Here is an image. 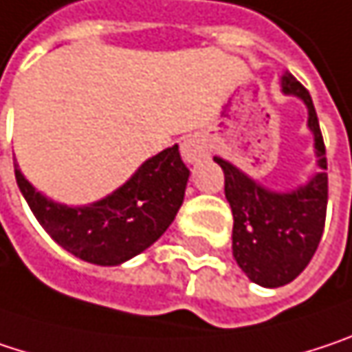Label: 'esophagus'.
I'll use <instances>...</instances> for the list:
<instances>
[{"instance_id": "esophagus-1", "label": "esophagus", "mask_w": 352, "mask_h": 352, "mask_svg": "<svg viewBox=\"0 0 352 352\" xmlns=\"http://www.w3.org/2000/svg\"><path fill=\"white\" fill-rule=\"evenodd\" d=\"M180 150H182V155H184V160H186L188 164H197V162H200V160L206 155L204 146L198 142L197 138H186V140L182 142Z\"/></svg>"}]
</instances>
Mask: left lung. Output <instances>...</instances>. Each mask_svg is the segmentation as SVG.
<instances>
[{
	"mask_svg": "<svg viewBox=\"0 0 352 352\" xmlns=\"http://www.w3.org/2000/svg\"><path fill=\"white\" fill-rule=\"evenodd\" d=\"M284 93L298 95L308 107L320 172L294 192H270L229 162L214 157L225 174V197L233 210V255L247 278L259 286L280 287L296 280L314 257L324 231L329 174L318 115L306 87L286 72Z\"/></svg>",
	"mask_w": 352,
	"mask_h": 352,
	"instance_id": "left-lung-1",
	"label": "left lung"
}]
</instances>
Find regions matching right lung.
Returning <instances> with one entry per match:
<instances>
[{
  "label": "right lung",
  "mask_w": 352,
  "mask_h": 352,
  "mask_svg": "<svg viewBox=\"0 0 352 352\" xmlns=\"http://www.w3.org/2000/svg\"><path fill=\"white\" fill-rule=\"evenodd\" d=\"M16 180L38 223L60 247L89 263L117 265L148 249L170 227L184 200L188 168L178 146L168 148L111 197L80 208L36 192L18 166Z\"/></svg>",
  "instance_id": "obj_1"
}]
</instances>
